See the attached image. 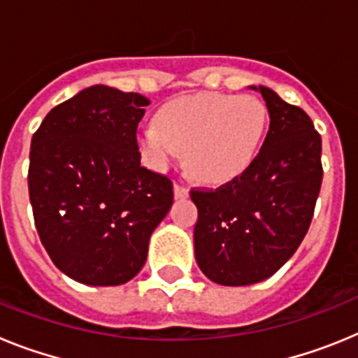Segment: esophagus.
<instances>
[{"mask_svg":"<svg viewBox=\"0 0 358 358\" xmlns=\"http://www.w3.org/2000/svg\"><path fill=\"white\" fill-rule=\"evenodd\" d=\"M173 192H176V197L177 199H185V197H188V188H186L185 185H181V182H176V185H173Z\"/></svg>","mask_w":358,"mask_h":358,"instance_id":"esophagus-1","label":"esophagus"}]
</instances>
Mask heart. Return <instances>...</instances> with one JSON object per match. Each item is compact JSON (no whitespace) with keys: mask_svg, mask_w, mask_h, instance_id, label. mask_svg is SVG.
Here are the masks:
<instances>
[{"mask_svg":"<svg viewBox=\"0 0 358 358\" xmlns=\"http://www.w3.org/2000/svg\"><path fill=\"white\" fill-rule=\"evenodd\" d=\"M267 120V107L252 94H188L166 103L159 123H145L138 141L152 169L166 170L185 150L195 177L222 182L255 159Z\"/></svg>","mask_w":358,"mask_h":358,"instance_id":"b5f03b06","label":"heart"}]
</instances>
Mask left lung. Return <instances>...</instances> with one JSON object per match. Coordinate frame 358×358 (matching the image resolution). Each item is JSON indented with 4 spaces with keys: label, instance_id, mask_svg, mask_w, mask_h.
Segmentation results:
<instances>
[{
    "label": "left lung",
    "instance_id": "left-lung-1",
    "mask_svg": "<svg viewBox=\"0 0 358 358\" xmlns=\"http://www.w3.org/2000/svg\"><path fill=\"white\" fill-rule=\"evenodd\" d=\"M260 91L271 123L248 169L217 189L192 188L199 210L195 260L218 285H252L273 276L305 238L322 181L321 136L301 107Z\"/></svg>",
    "mask_w": 358,
    "mask_h": 358
}]
</instances>
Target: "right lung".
I'll return each instance as SVG.
<instances>
[{
  "label": "right lung",
  "mask_w": 358,
  "mask_h": 358,
  "mask_svg": "<svg viewBox=\"0 0 358 358\" xmlns=\"http://www.w3.org/2000/svg\"><path fill=\"white\" fill-rule=\"evenodd\" d=\"M148 100L91 85L50 110L31 138L28 194L57 268L84 285H122L140 273L173 185L141 166L138 123Z\"/></svg>",
  "instance_id": "obj_1"
}]
</instances>
